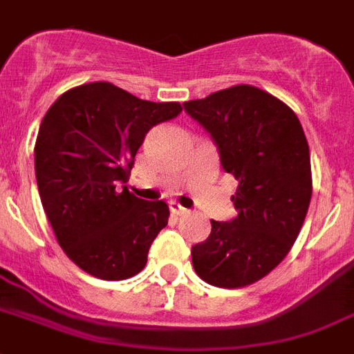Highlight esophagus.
I'll return each mask as SVG.
<instances>
[{"label": "esophagus", "mask_w": 354, "mask_h": 354, "mask_svg": "<svg viewBox=\"0 0 354 354\" xmlns=\"http://www.w3.org/2000/svg\"><path fill=\"white\" fill-rule=\"evenodd\" d=\"M169 208H171V214L173 215H181V214H185V208L181 207L180 203H176V201H173V203H169Z\"/></svg>", "instance_id": "esophagus-1"}]
</instances>
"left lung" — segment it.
I'll use <instances>...</instances> for the list:
<instances>
[{
    "label": "left lung",
    "mask_w": 354,
    "mask_h": 354,
    "mask_svg": "<svg viewBox=\"0 0 354 354\" xmlns=\"http://www.w3.org/2000/svg\"><path fill=\"white\" fill-rule=\"evenodd\" d=\"M183 109L210 133L221 165L239 181L236 215L212 221L207 241L192 245V266L214 287H245L287 257L305 223L312 198L305 131L283 101L251 85L187 101Z\"/></svg>",
    "instance_id": "1"
}]
</instances>
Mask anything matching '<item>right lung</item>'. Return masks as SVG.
I'll return each instance as SVG.
<instances>
[{
    "mask_svg": "<svg viewBox=\"0 0 354 354\" xmlns=\"http://www.w3.org/2000/svg\"><path fill=\"white\" fill-rule=\"evenodd\" d=\"M180 112V103L139 100L109 82L71 88L46 112L37 187L58 244L88 274L126 279L146 266L169 208L135 198L128 180L147 131Z\"/></svg>",
    "mask_w": 354,
    "mask_h": 354,
    "instance_id": "1",
    "label": "right lung"
}]
</instances>
